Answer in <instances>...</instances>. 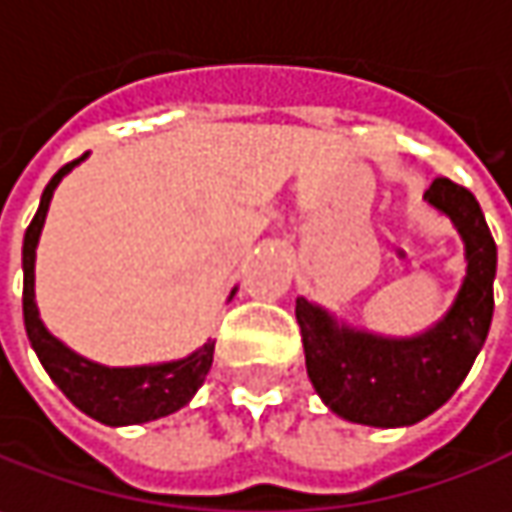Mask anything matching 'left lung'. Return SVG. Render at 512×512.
I'll use <instances>...</instances> for the list:
<instances>
[{
    "label": "left lung",
    "instance_id": "obj_1",
    "mask_svg": "<svg viewBox=\"0 0 512 512\" xmlns=\"http://www.w3.org/2000/svg\"><path fill=\"white\" fill-rule=\"evenodd\" d=\"M464 243V278L441 318L412 335L352 326L315 300H295L306 375L321 401L364 427H412L444 407L461 387L493 321L496 243L478 200L438 177L424 191Z\"/></svg>",
    "mask_w": 512,
    "mask_h": 512
}]
</instances>
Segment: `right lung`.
Returning a JSON list of instances; mask_svg holds the SVG:
<instances>
[{
    "label": "right lung",
    "instance_id": "1",
    "mask_svg": "<svg viewBox=\"0 0 512 512\" xmlns=\"http://www.w3.org/2000/svg\"><path fill=\"white\" fill-rule=\"evenodd\" d=\"M88 154H82L79 160L68 163L56 171L51 183L42 191L39 209L34 220L25 232L22 243V315H25V332L28 341L34 346L39 364L51 375L56 387L65 392V398L91 415L94 421L108 424V427H131V424H148L157 418H166L180 407H186L194 392L203 387L209 369L214 361V341L209 338L206 344H200L194 352L183 358H171V361H154V364H134V367H108L100 361H91L85 355H79L77 349L62 344L54 332L45 326L39 318V306H36V246L42 237V226L51 209L56 186L62 183V177H68L74 168L85 160ZM237 286L229 292L226 303L234 298Z\"/></svg>",
    "mask_w": 512,
    "mask_h": 512
}]
</instances>
